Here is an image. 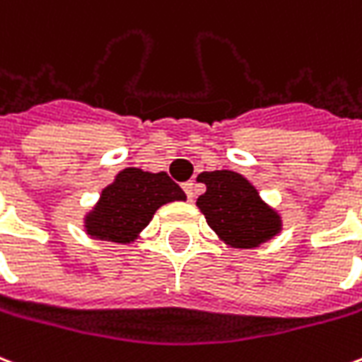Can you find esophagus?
<instances>
[{
    "label": "esophagus",
    "mask_w": 362,
    "mask_h": 362,
    "mask_svg": "<svg viewBox=\"0 0 362 362\" xmlns=\"http://www.w3.org/2000/svg\"><path fill=\"white\" fill-rule=\"evenodd\" d=\"M182 187H184V192H186L187 199H193V187H195V184H193V182H186Z\"/></svg>",
    "instance_id": "esophagus-1"
}]
</instances>
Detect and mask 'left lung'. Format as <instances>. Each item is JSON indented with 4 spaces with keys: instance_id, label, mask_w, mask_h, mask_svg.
<instances>
[{
    "instance_id": "obj_1",
    "label": "left lung",
    "mask_w": 362,
    "mask_h": 362,
    "mask_svg": "<svg viewBox=\"0 0 362 362\" xmlns=\"http://www.w3.org/2000/svg\"><path fill=\"white\" fill-rule=\"evenodd\" d=\"M197 180L206 186L197 206L230 247L255 248L279 233V214L260 199L247 178L233 170H212L201 173Z\"/></svg>"
}]
</instances>
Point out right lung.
<instances>
[{
	"label": "right lung",
	"mask_w": 362,
	"mask_h": 362,
	"mask_svg": "<svg viewBox=\"0 0 362 362\" xmlns=\"http://www.w3.org/2000/svg\"><path fill=\"white\" fill-rule=\"evenodd\" d=\"M186 193L167 173L125 169L102 192L95 211L85 220L90 237L129 243L150 224L153 212L170 201H184Z\"/></svg>",
	"instance_id": "add662e5"
}]
</instances>
